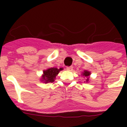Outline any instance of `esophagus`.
<instances>
[{"mask_svg":"<svg viewBox=\"0 0 127 127\" xmlns=\"http://www.w3.org/2000/svg\"><path fill=\"white\" fill-rule=\"evenodd\" d=\"M72 69H73V67H72V66H67V67H66V70H69V71L72 70Z\"/></svg>","mask_w":127,"mask_h":127,"instance_id":"1","label":"esophagus"}]
</instances>
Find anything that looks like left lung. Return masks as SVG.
<instances>
[{
  "mask_svg": "<svg viewBox=\"0 0 127 127\" xmlns=\"http://www.w3.org/2000/svg\"><path fill=\"white\" fill-rule=\"evenodd\" d=\"M83 75L84 76H86V77H87V80H86V81L88 82L89 80V78L88 76L90 75V72L88 71H86V70H85L84 72L83 73Z\"/></svg>",
  "mask_w": 127,
  "mask_h": 127,
  "instance_id": "obj_1",
  "label": "left lung"
}]
</instances>
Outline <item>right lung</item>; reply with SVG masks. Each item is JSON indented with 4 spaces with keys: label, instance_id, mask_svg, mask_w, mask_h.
Here are the masks:
<instances>
[{
    "label": "right lung",
    "instance_id": "1",
    "mask_svg": "<svg viewBox=\"0 0 127 127\" xmlns=\"http://www.w3.org/2000/svg\"><path fill=\"white\" fill-rule=\"evenodd\" d=\"M63 68H59L58 69L57 68H51L49 69L44 70L43 75L42 81H43L45 83H48V82H54V80L56 76L57 75L60 70H62Z\"/></svg>",
    "mask_w": 127,
    "mask_h": 127
}]
</instances>
